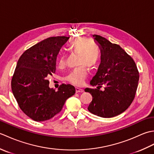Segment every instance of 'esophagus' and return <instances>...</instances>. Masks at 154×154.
Returning <instances> with one entry per match:
<instances>
[{"label":"esophagus","instance_id":"1","mask_svg":"<svg viewBox=\"0 0 154 154\" xmlns=\"http://www.w3.org/2000/svg\"><path fill=\"white\" fill-rule=\"evenodd\" d=\"M75 91H76V93H83L84 90L83 89H81V88L79 87H75Z\"/></svg>","mask_w":154,"mask_h":154}]
</instances>
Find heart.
<instances>
[{"label":"heart","mask_w":154,"mask_h":154,"mask_svg":"<svg viewBox=\"0 0 154 154\" xmlns=\"http://www.w3.org/2000/svg\"><path fill=\"white\" fill-rule=\"evenodd\" d=\"M69 50L78 55V65L80 67L68 75L67 79L70 83L76 85H81L87 75L86 67L93 68L97 66L100 57V50L98 45L92 41H89L85 38H77L69 47ZM65 65L64 55H61L59 59V65Z\"/></svg>","instance_id":"heart-1"}]
</instances>
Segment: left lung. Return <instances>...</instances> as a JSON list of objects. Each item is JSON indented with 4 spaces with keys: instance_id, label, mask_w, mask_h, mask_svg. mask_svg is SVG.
<instances>
[{
    "instance_id": "8db88e82",
    "label": "left lung",
    "mask_w": 154,
    "mask_h": 154,
    "mask_svg": "<svg viewBox=\"0 0 154 154\" xmlns=\"http://www.w3.org/2000/svg\"><path fill=\"white\" fill-rule=\"evenodd\" d=\"M100 50V63L90 85L97 89H87L93 100L89 112L98 116L111 118L124 112L134 99L139 73L133 59L117 44L100 35H93ZM102 85L105 91L99 89Z\"/></svg>"
}]
</instances>
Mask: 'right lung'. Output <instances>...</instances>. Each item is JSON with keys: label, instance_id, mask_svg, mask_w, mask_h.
<instances>
[{"label": "right lung", "instance_id": "add662e5", "mask_svg": "<svg viewBox=\"0 0 154 154\" xmlns=\"http://www.w3.org/2000/svg\"><path fill=\"white\" fill-rule=\"evenodd\" d=\"M69 38L45 39L26 50L17 62L11 81L12 93L21 110L37 122L56 115L75 93V88L69 84H62L55 91L47 79L55 73L57 55Z\"/></svg>", "mask_w": 154, "mask_h": 154}]
</instances>
